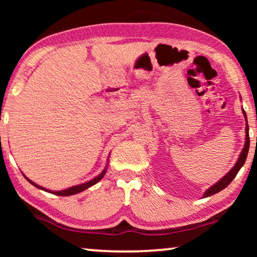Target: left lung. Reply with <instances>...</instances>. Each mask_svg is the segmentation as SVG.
<instances>
[{"instance_id": "8db88e82", "label": "left lung", "mask_w": 257, "mask_h": 257, "mask_svg": "<svg viewBox=\"0 0 257 257\" xmlns=\"http://www.w3.org/2000/svg\"><path fill=\"white\" fill-rule=\"evenodd\" d=\"M241 98V97H240ZM242 110V114L243 116H245V120H246V127H245V134H246V137H245V145H243L242 150L240 152V154H239V158L237 160V162L234 163V165L232 167L231 170H230L227 175H225L224 177L221 178V179L215 182L214 185H212L210 188H208L207 190H205V193H204L203 197H210L212 196V195H214L216 193H219V191H221L222 189H224L225 187H227L230 182H231L234 177L237 176V173L239 172V170H240L241 167L243 165V163H245L246 161V158H247V154H248V150H249V129H248V124H247V115H246V112L243 111V108H241Z\"/></svg>"}]
</instances>
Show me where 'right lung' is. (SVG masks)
Masks as SVG:
<instances>
[{
    "mask_svg": "<svg viewBox=\"0 0 257 257\" xmlns=\"http://www.w3.org/2000/svg\"><path fill=\"white\" fill-rule=\"evenodd\" d=\"M108 156H110V155H108ZM108 156H107V162H108ZM107 165H108V164L106 163L105 168H104V170H103L101 173H99L98 176L93 178L92 180H89V181H87V182H84V184L77 185V186L69 187V188L63 189V190H51V189H46V188H44V187H42V186H40V185L35 184L34 181L30 180L29 178H27L25 175H24V177L30 182V184L36 187V188H38V189H42V190H44V191H47V193H51V194H54V195H58V196H70V195H75V194H78V193H81V191H84V190H86L87 188H89V187H92V186H94L95 184H97V182H98L99 180H101L102 178L104 177V175H105V172H106V170H107Z\"/></svg>",
    "mask_w": 257,
    "mask_h": 257,
    "instance_id": "obj_1",
    "label": "right lung"
}]
</instances>
